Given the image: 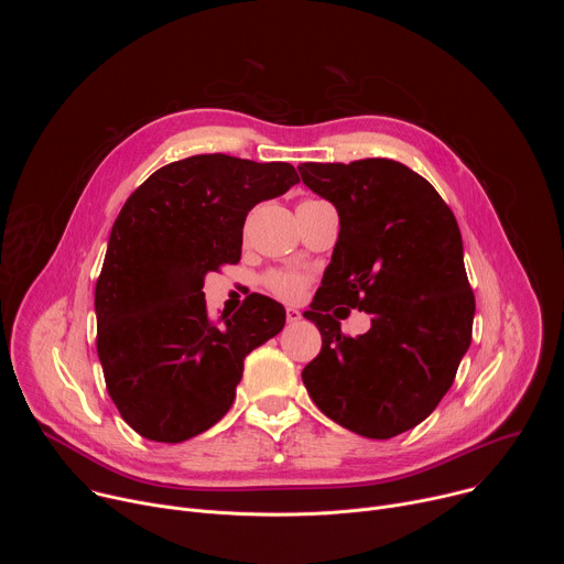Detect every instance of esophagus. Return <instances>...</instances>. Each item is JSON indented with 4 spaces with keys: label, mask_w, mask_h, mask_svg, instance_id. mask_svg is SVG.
Segmentation results:
<instances>
[{
    "label": "esophagus",
    "mask_w": 564,
    "mask_h": 564,
    "mask_svg": "<svg viewBox=\"0 0 564 564\" xmlns=\"http://www.w3.org/2000/svg\"><path fill=\"white\" fill-rule=\"evenodd\" d=\"M285 318H288V324H299L303 316H301V312L296 307H288L285 310Z\"/></svg>",
    "instance_id": "1"
}]
</instances>
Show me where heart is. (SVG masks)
<instances>
[{
  "label": "heart",
  "instance_id": "obj_1",
  "mask_svg": "<svg viewBox=\"0 0 564 564\" xmlns=\"http://www.w3.org/2000/svg\"><path fill=\"white\" fill-rule=\"evenodd\" d=\"M265 285L281 299H299L305 290V279L296 272H272L265 276Z\"/></svg>",
  "mask_w": 564,
  "mask_h": 564
}]
</instances>
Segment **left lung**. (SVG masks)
<instances>
[{"instance_id": "1", "label": "left lung", "mask_w": 564, "mask_h": 564, "mask_svg": "<svg viewBox=\"0 0 564 564\" xmlns=\"http://www.w3.org/2000/svg\"><path fill=\"white\" fill-rule=\"evenodd\" d=\"M299 174L337 207L341 225L303 312L324 339L303 383L344 429L394 437L435 411L470 346L475 296L457 220L426 178L388 158L303 163ZM335 304L368 311L371 330L344 336Z\"/></svg>"}]
</instances>
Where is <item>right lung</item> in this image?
Segmentation results:
<instances>
[{
	"label": "right lung",
	"mask_w": 564,
	"mask_h": 564,
	"mask_svg": "<svg viewBox=\"0 0 564 564\" xmlns=\"http://www.w3.org/2000/svg\"><path fill=\"white\" fill-rule=\"evenodd\" d=\"M296 183L288 163L203 153L160 167L127 198L96 318L109 397L138 435L178 444L212 429L234 404L246 357L283 330V305L263 294L212 321L203 285L240 261L248 212Z\"/></svg>",
	"instance_id": "add662e5"
}]
</instances>
